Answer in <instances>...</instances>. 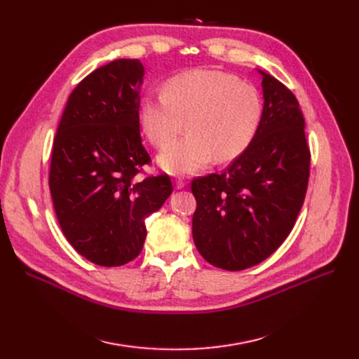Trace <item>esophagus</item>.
I'll return each mask as SVG.
<instances>
[{"mask_svg": "<svg viewBox=\"0 0 359 359\" xmlns=\"http://www.w3.org/2000/svg\"><path fill=\"white\" fill-rule=\"evenodd\" d=\"M184 186H186V183L182 179H176L175 180V187H176V189H183Z\"/></svg>", "mask_w": 359, "mask_h": 359, "instance_id": "obj_1", "label": "esophagus"}]
</instances>
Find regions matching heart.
<instances>
[{"label": "heart", "instance_id": "1", "mask_svg": "<svg viewBox=\"0 0 359 359\" xmlns=\"http://www.w3.org/2000/svg\"><path fill=\"white\" fill-rule=\"evenodd\" d=\"M262 102L257 90L233 74L187 71L170 79L163 93H145L138 119L147 138L164 147L187 121L190 134L165 147L157 161L170 175H191L212 158L231 161L246 149L257 130Z\"/></svg>", "mask_w": 359, "mask_h": 359}]
</instances>
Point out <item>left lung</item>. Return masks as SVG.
<instances>
[{
  "instance_id": "left-lung-1",
  "label": "left lung",
  "mask_w": 359,
  "mask_h": 359,
  "mask_svg": "<svg viewBox=\"0 0 359 359\" xmlns=\"http://www.w3.org/2000/svg\"><path fill=\"white\" fill-rule=\"evenodd\" d=\"M257 71L265 102L255 138L222 173L192 180L195 246L225 271L252 268L285 241L309 186L310 149L298 100Z\"/></svg>"
}]
</instances>
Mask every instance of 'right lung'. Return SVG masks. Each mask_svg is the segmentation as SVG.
I'll return each instance as SVG.
<instances>
[{
	"label": "right lung",
	"instance_id": "add662e5",
	"mask_svg": "<svg viewBox=\"0 0 359 359\" xmlns=\"http://www.w3.org/2000/svg\"><path fill=\"white\" fill-rule=\"evenodd\" d=\"M144 67L116 60L72 90L53 140L49 189L71 246L100 266L134 260L147 237L145 218L172 195L167 175L140 180L151 161L140 134Z\"/></svg>",
	"mask_w": 359,
	"mask_h": 359
}]
</instances>
